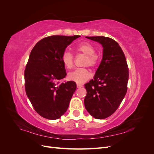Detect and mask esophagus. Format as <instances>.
Instances as JSON below:
<instances>
[{"instance_id": "1", "label": "esophagus", "mask_w": 154, "mask_h": 154, "mask_svg": "<svg viewBox=\"0 0 154 154\" xmlns=\"http://www.w3.org/2000/svg\"><path fill=\"white\" fill-rule=\"evenodd\" d=\"M82 87H83V85H82L78 84V83L77 84V88H82Z\"/></svg>"}]
</instances>
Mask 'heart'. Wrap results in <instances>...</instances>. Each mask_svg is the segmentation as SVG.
<instances>
[{"instance_id":"b5f03b06","label":"heart","mask_w":154,"mask_h":154,"mask_svg":"<svg viewBox=\"0 0 154 154\" xmlns=\"http://www.w3.org/2000/svg\"><path fill=\"white\" fill-rule=\"evenodd\" d=\"M76 51L86 56L84 66L95 67L98 63V58L95 54L96 50L93 45L88 42H83L78 44ZM62 61L66 68L71 69L74 66V57L69 51H64L62 55ZM91 77V73L87 68H79L74 70L68 74L69 80L77 83H83Z\"/></svg>"}]
</instances>
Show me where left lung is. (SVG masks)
I'll return each mask as SVG.
<instances>
[{
	"mask_svg": "<svg viewBox=\"0 0 154 154\" xmlns=\"http://www.w3.org/2000/svg\"><path fill=\"white\" fill-rule=\"evenodd\" d=\"M103 46V58L94 79L85 85L86 110L96 119L114 114L127 91L128 67L123 51L117 42L103 36H86Z\"/></svg>",
	"mask_w": 154,
	"mask_h": 154,
	"instance_id": "1",
	"label": "left lung"
}]
</instances>
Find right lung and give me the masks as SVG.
I'll return each instance as SVG.
<instances>
[{
  "mask_svg": "<svg viewBox=\"0 0 154 154\" xmlns=\"http://www.w3.org/2000/svg\"><path fill=\"white\" fill-rule=\"evenodd\" d=\"M80 36H50L32 48L24 71L26 94L42 117L54 120L67 111L76 89L73 81L60 83L66 76L62 55L67 45Z\"/></svg>",
  "mask_w": 154,
  "mask_h": 154,
  "instance_id": "add662e5",
  "label": "right lung"
}]
</instances>
